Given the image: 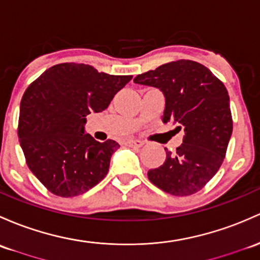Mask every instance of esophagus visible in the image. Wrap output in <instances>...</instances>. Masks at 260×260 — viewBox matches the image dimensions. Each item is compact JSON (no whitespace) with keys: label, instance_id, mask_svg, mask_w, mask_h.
<instances>
[{"label":"esophagus","instance_id":"esophagus-1","mask_svg":"<svg viewBox=\"0 0 260 260\" xmlns=\"http://www.w3.org/2000/svg\"><path fill=\"white\" fill-rule=\"evenodd\" d=\"M125 144L129 145V146H135V147H141L144 145V142L140 140H134V139H130V140L125 141Z\"/></svg>","mask_w":260,"mask_h":260}]
</instances>
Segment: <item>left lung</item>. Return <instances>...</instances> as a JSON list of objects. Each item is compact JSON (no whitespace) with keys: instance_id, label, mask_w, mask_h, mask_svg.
Here are the masks:
<instances>
[{"instance_id":"left-lung-1","label":"left lung","mask_w":260,"mask_h":260,"mask_svg":"<svg viewBox=\"0 0 260 260\" xmlns=\"http://www.w3.org/2000/svg\"><path fill=\"white\" fill-rule=\"evenodd\" d=\"M134 83L155 86L165 95L162 121L183 129V144L147 172L155 186L174 196L202 189L224 160L233 130L230 95L207 67L180 59L139 74ZM175 129V130H176Z\"/></svg>"}]
</instances>
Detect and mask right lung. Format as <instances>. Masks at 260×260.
<instances>
[{"mask_svg": "<svg viewBox=\"0 0 260 260\" xmlns=\"http://www.w3.org/2000/svg\"><path fill=\"white\" fill-rule=\"evenodd\" d=\"M131 78L99 73L88 64L62 63L47 69L24 91L19 145L30 171L53 194L78 196L107 176L120 145L85 134L86 115L105 110Z\"/></svg>", "mask_w": 260, "mask_h": 260, "instance_id": "1", "label": "right lung"}]
</instances>
